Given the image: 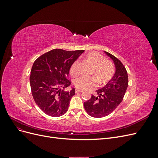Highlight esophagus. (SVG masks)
Listing matches in <instances>:
<instances>
[{"mask_svg":"<svg viewBox=\"0 0 158 158\" xmlns=\"http://www.w3.org/2000/svg\"><path fill=\"white\" fill-rule=\"evenodd\" d=\"M82 92V90H80L78 89H76V90H75V92L76 93H80V92Z\"/></svg>","mask_w":158,"mask_h":158,"instance_id":"obj_1","label":"esophagus"}]
</instances>
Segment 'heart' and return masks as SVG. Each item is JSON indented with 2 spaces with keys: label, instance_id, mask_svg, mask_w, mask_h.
Wrapping results in <instances>:
<instances>
[{
  "label": "heart",
  "instance_id": "obj_1",
  "mask_svg": "<svg viewBox=\"0 0 158 158\" xmlns=\"http://www.w3.org/2000/svg\"><path fill=\"white\" fill-rule=\"evenodd\" d=\"M86 59L94 67L92 73L95 76H82L74 81L75 87L80 90H88L96 86L98 82L102 85L106 84L113 77L114 68L111 61L106 60L103 55L98 52H92L85 56ZM78 60H76L72 63L70 73L72 75L78 74Z\"/></svg>",
  "mask_w": 158,
  "mask_h": 158
}]
</instances>
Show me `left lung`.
Instances as JSON below:
<instances>
[{"label":"left lung","mask_w":158,"mask_h":158,"mask_svg":"<svg viewBox=\"0 0 158 158\" xmlns=\"http://www.w3.org/2000/svg\"><path fill=\"white\" fill-rule=\"evenodd\" d=\"M105 52L111 58L115 66V73L112 79L102 89L96 90V95L84 103L87 113L91 117L101 118L107 116L123 101L128 87V74L125 66L117 57Z\"/></svg>","instance_id":"left-lung-1"}]
</instances>
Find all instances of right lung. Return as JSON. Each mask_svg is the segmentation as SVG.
<instances>
[{"label":"right lung","mask_w":158,"mask_h":158,"mask_svg":"<svg viewBox=\"0 0 158 158\" xmlns=\"http://www.w3.org/2000/svg\"><path fill=\"white\" fill-rule=\"evenodd\" d=\"M84 50L52 49L35 60L30 76L33 99L46 114L57 117L68 111L70 101L75 95V89L65 92L70 86L68 79L70 67Z\"/></svg>","instance_id":"obj_1"}]
</instances>
